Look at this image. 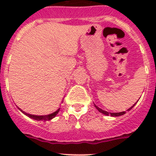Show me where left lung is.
Wrapping results in <instances>:
<instances>
[{
    "label": "left lung",
    "instance_id": "obj_1",
    "mask_svg": "<svg viewBox=\"0 0 156 156\" xmlns=\"http://www.w3.org/2000/svg\"><path fill=\"white\" fill-rule=\"evenodd\" d=\"M136 103H137V102H136ZM136 103H135V104L133 105V106H131V107H130V108H129V109H127V111H129V110L131 109V108H133V106H134L135 105H136ZM94 106H95V108H96L98 110V112H100L101 113L104 114V115H111V116L116 117V116H120V115H123V114L126 113V112H108L105 111V110H103V109H101V108H98V107L97 105H94Z\"/></svg>",
    "mask_w": 156,
    "mask_h": 156
}]
</instances>
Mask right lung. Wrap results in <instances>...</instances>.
I'll return each mask as SVG.
<instances>
[{
    "mask_svg": "<svg viewBox=\"0 0 156 156\" xmlns=\"http://www.w3.org/2000/svg\"><path fill=\"white\" fill-rule=\"evenodd\" d=\"M18 108H19L20 111L23 112V114H25L26 115H27L28 117H30V118H31V119H35V120H38V121H47V120H51V119H52L53 118H55V117L57 115V114L58 113L59 110H60V108H58V109L56 110L55 112H52V113L51 114H48V115H32V114H29V113H27V112H25L24 111H23V110L21 109V108H19V107H18Z\"/></svg>",
    "mask_w": 156,
    "mask_h": 156,
    "instance_id": "obj_1",
    "label": "right lung"
}]
</instances>
